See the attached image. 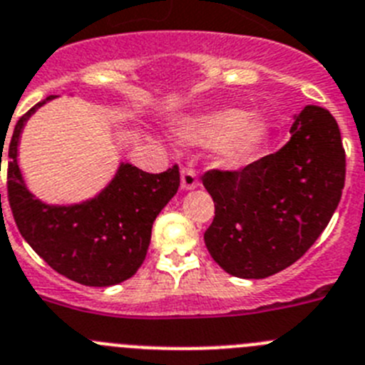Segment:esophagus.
<instances>
[{
  "label": "esophagus",
  "mask_w": 365,
  "mask_h": 365,
  "mask_svg": "<svg viewBox=\"0 0 365 365\" xmlns=\"http://www.w3.org/2000/svg\"><path fill=\"white\" fill-rule=\"evenodd\" d=\"M199 186V179H197L195 172L192 168H182L180 172V188L182 190H195Z\"/></svg>",
  "instance_id": "esophagus-1"
}]
</instances>
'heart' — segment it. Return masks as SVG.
Masks as SVG:
<instances>
[{
    "label": "heart",
    "instance_id": "b5f03b06",
    "mask_svg": "<svg viewBox=\"0 0 365 365\" xmlns=\"http://www.w3.org/2000/svg\"><path fill=\"white\" fill-rule=\"evenodd\" d=\"M173 137L185 146L217 145L220 165L240 168L259 157L269 135V125L259 113L226 106L200 115L182 117L173 125Z\"/></svg>",
    "mask_w": 365,
    "mask_h": 365
}]
</instances>
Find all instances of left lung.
Wrapping results in <instances>:
<instances>
[{"label": "left lung", "mask_w": 365, "mask_h": 365, "mask_svg": "<svg viewBox=\"0 0 365 365\" xmlns=\"http://www.w3.org/2000/svg\"><path fill=\"white\" fill-rule=\"evenodd\" d=\"M289 141L239 172L212 170L202 185L215 202L205 233L210 255L239 279H266L300 259L326 230L346 180L335 117L307 105Z\"/></svg>", "instance_id": "1"}]
</instances>
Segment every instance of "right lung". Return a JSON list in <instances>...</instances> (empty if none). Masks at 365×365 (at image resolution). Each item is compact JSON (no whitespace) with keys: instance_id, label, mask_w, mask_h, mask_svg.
<instances>
[{"instance_id":"obj_1","label":"right lung","mask_w":365,"mask_h":365,"mask_svg":"<svg viewBox=\"0 0 365 365\" xmlns=\"http://www.w3.org/2000/svg\"><path fill=\"white\" fill-rule=\"evenodd\" d=\"M53 98L32 106L14 126L6 150L12 215L30 248L66 279L93 287L125 282L145 260L153 220L179 190V168L175 165L163 173H148L121 163L112 180L92 199L46 205L26 188L18 148L26 121Z\"/></svg>"}]
</instances>
